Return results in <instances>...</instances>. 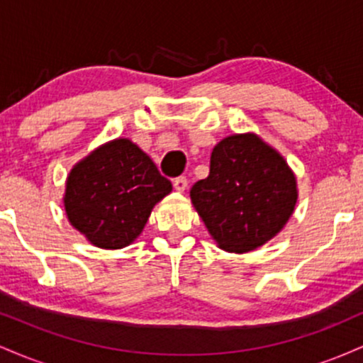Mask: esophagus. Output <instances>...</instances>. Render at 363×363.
I'll return each mask as SVG.
<instances>
[{"instance_id":"34e87169","label":"esophagus","mask_w":363,"mask_h":363,"mask_svg":"<svg viewBox=\"0 0 363 363\" xmlns=\"http://www.w3.org/2000/svg\"><path fill=\"white\" fill-rule=\"evenodd\" d=\"M172 184H174V189L179 191V193H184L186 187H187V179L184 176L176 177V179H174Z\"/></svg>"}]
</instances>
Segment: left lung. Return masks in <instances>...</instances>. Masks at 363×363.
<instances>
[{
    "label": "left lung",
    "instance_id": "left-lung-1",
    "mask_svg": "<svg viewBox=\"0 0 363 363\" xmlns=\"http://www.w3.org/2000/svg\"><path fill=\"white\" fill-rule=\"evenodd\" d=\"M297 196L285 158L254 133L220 141L208 177L191 187V201L218 247L239 254L273 239L294 213Z\"/></svg>",
    "mask_w": 363,
    "mask_h": 363
}]
</instances>
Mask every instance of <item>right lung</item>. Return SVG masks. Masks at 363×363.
<instances>
[{
    "label": "right lung",
    "mask_w": 363,
    "mask_h": 363,
    "mask_svg": "<svg viewBox=\"0 0 363 363\" xmlns=\"http://www.w3.org/2000/svg\"><path fill=\"white\" fill-rule=\"evenodd\" d=\"M172 184L128 138L102 145L72 169L65 210L69 223L102 249L126 247Z\"/></svg>",
    "instance_id": "add662e5"
}]
</instances>
